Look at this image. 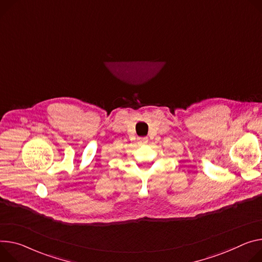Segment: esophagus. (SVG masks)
Segmentation results:
<instances>
[{"instance_id": "esophagus-1", "label": "esophagus", "mask_w": 262, "mask_h": 262, "mask_svg": "<svg viewBox=\"0 0 262 262\" xmlns=\"http://www.w3.org/2000/svg\"><path fill=\"white\" fill-rule=\"evenodd\" d=\"M138 142H139V144H146L148 142V139L146 137H142V138L138 139Z\"/></svg>"}]
</instances>
